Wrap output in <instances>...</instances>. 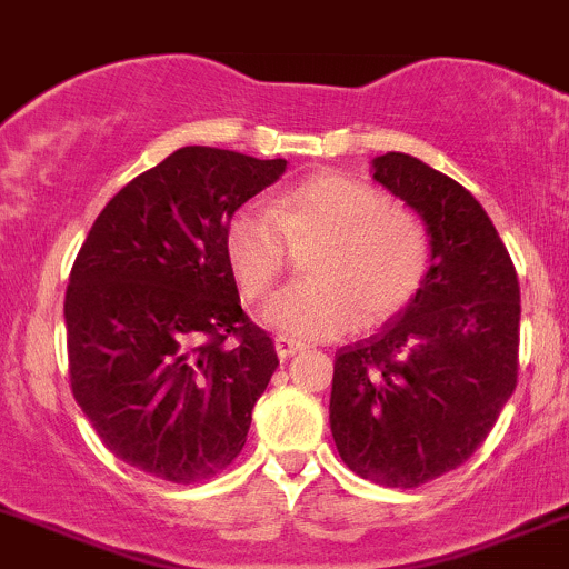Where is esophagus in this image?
I'll return each instance as SVG.
<instances>
[{
	"mask_svg": "<svg viewBox=\"0 0 569 569\" xmlns=\"http://www.w3.org/2000/svg\"><path fill=\"white\" fill-rule=\"evenodd\" d=\"M273 348H277V356L279 359H290L292 353H298V350H301V345L296 342V339H287V337H277L273 339Z\"/></svg>",
	"mask_w": 569,
	"mask_h": 569,
	"instance_id": "obj_1",
	"label": "esophagus"
}]
</instances>
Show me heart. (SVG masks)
<instances>
[{
    "mask_svg": "<svg viewBox=\"0 0 569 569\" xmlns=\"http://www.w3.org/2000/svg\"><path fill=\"white\" fill-rule=\"evenodd\" d=\"M312 241L315 277L290 284L266 309V323L296 339L386 323L419 296L430 268L427 232L411 210L350 174L320 172L273 208L246 202L230 216L224 251L243 298L271 296L292 243Z\"/></svg>",
    "mask_w": 569,
    "mask_h": 569,
    "instance_id": "1",
    "label": "heart"
}]
</instances>
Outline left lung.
<instances>
[{"instance_id": "1", "label": "left lung", "mask_w": 569, "mask_h": 569, "mask_svg": "<svg viewBox=\"0 0 569 569\" xmlns=\"http://www.w3.org/2000/svg\"><path fill=\"white\" fill-rule=\"evenodd\" d=\"M372 178L425 221L419 296L378 333L339 348L328 421L350 471L419 488L462 466L518 383L520 287L507 246L458 180L406 153Z\"/></svg>"}]
</instances>
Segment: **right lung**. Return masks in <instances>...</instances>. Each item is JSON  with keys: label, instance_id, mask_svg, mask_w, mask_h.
<instances>
[{"label": "right lung", "instance_id": "obj_1", "mask_svg": "<svg viewBox=\"0 0 569 569\" xmlns=\"http://www.w3.org/2000/svg\"><path fill=\"white\" fill-rule=\"evenodd\" d=\"M284 169L174 150L109 199L76 254L70 389L103 447L150 477L194 485L241 455L279 359L241 309L224 230Z\"/></svg>", "mask_w": 569, "mask_h": 569}]
</instances>
